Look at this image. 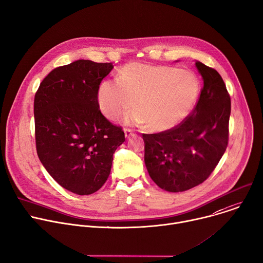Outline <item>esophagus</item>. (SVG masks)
Wrapping results in <instances>:
<instances>
[{
    "label": "esophagus",
    "mask_w": 263,
    "mask_h": 263,
    "mask_svg": "<svg viewBox=\"0 0 263 263\" xmlns=\"http://www.w3.org/2000/svg\"><path fill=\"white\" fill-rule=\"evenodd\" d=\"M125 136L128 138V137H130V136H132L133 134H134V131L132 130V129H129V128H126L125 130Z\"/></svg>",
    "instance_id": "esophagus-1"
}]
</instances>
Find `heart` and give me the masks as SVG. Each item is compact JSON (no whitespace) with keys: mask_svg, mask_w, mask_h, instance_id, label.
Masks as SVG:
<instances>
[{"mask_svg":"<svg viewBox=\"0 0 263 263\" xmlns=\"http://www.w3.org/2000/svg\"><path fill=\"white\" fill-rule=\"evenodd\" d=\"M200 89L198 77L189 69L131 63L119 71L118 81L100 85L98 102L102 113L115 121L135 101L137 109L125 116V123H148L151 130L161 132L184 121L196 106Z\"/></svg>","mask_w":263,"mask_h":263,"instance_id":"obj_1","label":"heart"}]
</instances>
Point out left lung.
<instances>
[{"instance_id": "left-lung-1", "label": "left lung", "mask_w": 263, "mask_h": 263, "mask_svg": "<svg viewBox=\"0 0 263 263\" xmlns=\"http://www.w3.org/2000/svg\"><path fill=\"white\" fill-rule=\"evenodd\" d=\"M203 80L197 104L173 129L142 134L145 163L152 180L168 192L202 183L216 168L229 142L231 99L216 70L195 63Z\"/></svg>"}]
</instances>
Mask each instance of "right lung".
<instances>
[{
  "mask_svg": "<svg viewBox=\"0 0 263 263\" xmlns=\"http://www.w3.org/2000/svg\"><path fill=\"white\" fill-rule=\"evenodd\" d=\"M112 63L79 60L53 69L34 97L37 156L51 177L78 195L100 190L113 154L125 141L122 127L102 114L98 91Z\"/></svg>",
  "mask_w": 263,
  "mask_h": 263,
  "instance_id": "add662e5",
  "label": "right lung"
}]
</instances>
